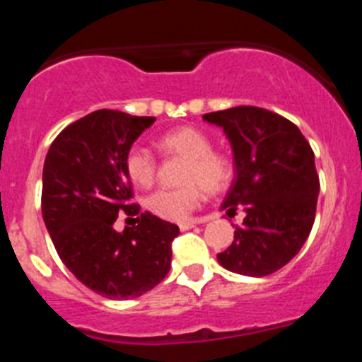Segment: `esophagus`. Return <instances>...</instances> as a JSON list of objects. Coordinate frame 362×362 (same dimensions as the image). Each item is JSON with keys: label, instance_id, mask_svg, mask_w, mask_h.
<instances>
[{"label": "esophagus", "instance_id": "obj_1", "mask_svg": "<svg viewBox=\"0 0 362 362\" xmlns=\"http://www.w3.org/2000/svg\"><path fill=\"white\" fill-rule=\"evenodd\" d=\"M199 223H203V221H199V219H194V221H183V223H179V228L183 230H190V228H194V226L196 225H199Z\"/></svg>", "mask_w": 362, "mask_h": 362}]
</instances>
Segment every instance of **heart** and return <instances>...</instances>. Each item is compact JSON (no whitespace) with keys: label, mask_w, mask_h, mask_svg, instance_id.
Masks as SVG:
<instances>
[{"label":"heart","mask_w":362,"mask_h":362,"mask_svg":"<svg viewBox=\"0 0 362 362\" xmlns=\"http://www.w3.org/2000/svg\"><path fill=\"white\" fill-rule=\"evenodd\" d=\"M165 156L185 159L179 188H161L150 194L145 206L165 221H187L203 201V188L209 194L225 190L232 181L233 166L225 153L212 150V139L194 127H179L163 134L156 141ZM124 172L137 187H150L156 179L158 161L146 146L136 145L124 156Z\"/></svg>","instance_id":"b5f03b06"}]
</instances>
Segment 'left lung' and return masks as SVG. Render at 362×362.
I'll return each mask as SVG.
<instances>
[{
  "label": "left lung",
  "mask_w": 362,
  "mask_h": 362,
  "mask_svg": "<svg viewBox=\"0 0 362 362\" xmlns=\"http://www.w3.org/2000/svg\"><path fill=\"white\" fill-rule=\"evenodd\" d=\"M203 119L223 129L235 163L221 209L245 212L217 261L241 276H270L296 257L315 219L319 175L310 143L292 121L264 108L233 107Z\"/></svg>",
  "instance_id": "1"
}]
</instances>
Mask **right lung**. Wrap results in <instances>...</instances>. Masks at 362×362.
<instances>
[{
    "label": "right lung",
    "mask_w": 362,
    "mask_h": 362,
    "mask_svg": "<svg viewBox=\"0 0 362 362\" xmlns=\"http://www.w3.org/2000/svg\"><path fill=\"white\" fill-rule=\"evenodd\" d=\"M156 117L95 110L69 124L43 165L41 212L57 255L85 286L132 299L158 286L172 264L179 228L150 212L116 232L117 214L136 216L124 156Z\"/></svg>",
    "instance_id": "obj_1"
}]
</instances>
